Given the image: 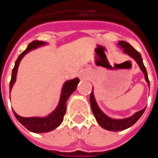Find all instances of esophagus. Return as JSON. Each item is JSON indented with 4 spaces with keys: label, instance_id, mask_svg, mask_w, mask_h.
<instances>
[{
    "label": "esophagus",
    "instance_id": "1",
    "mask_svg": "<svg viewBox=\"0 0 158 158\" xmlns=\"http://www.w3.org/2000/svg\"><path fill=\"white\" fill-rule=\"evenodd\" d=\"M80 77L81 78V79H85V78L87 77V75H86V73L85 72H81L80 73Z\"/></svg>",
    "mask_w": 158,
    "mask_h": 158
}]
</instances>
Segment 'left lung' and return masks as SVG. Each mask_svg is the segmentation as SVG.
I'll return each mask as SVG.
<instances>
[{
    "instance_id": "8db88e82",
    "label": "left lung",
    "mask_w": 158,
    "mask_h": 158,
    "mask_svg": "<svg viewBox=\"0 0 158 158\" xmlns=\"http://www.w3.org/2000/svg\"><path fill=\"white\" fill-rule=\"evenodd\" d=\"M118 45H119L121 48L123 49V52L125 54H127L129 56H131V58L135 60V62L138 63V65L140 67L141 70L144 73L145 79L147 81L149 87H150V81H149V78H148L146 69L144 64H143V62H142V55L140 54V53L139 51H137L132 46L130 45L129 43L125 41H119ZM90 104H91L92 111H93V115H94L96 121L100 124V126L104 128V129L111 131H123V130L131 127L137 121L139 120L140 117L142 115V114L144 113L145 110H146V107H145V108H143L141 111H139L138 112L134 114L132 116L129 117V118H122V119H114V118H111L107 116V115H106L100 109V107H98V105L96 104V100H95L93 91H92L91 94H90Z\"/></svg>"
}]
</instances>
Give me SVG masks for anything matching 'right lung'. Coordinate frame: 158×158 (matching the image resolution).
<instances>
[{"label":"right lung","instance_id":"right-lung-1","mask_svg":"<svg viewBox=\"0 0 158 158\" xmlns=\"http://www.w3.org/2000/svg\"><path fill=\"white\" fill-rule=\"evenodd\" d=\"M47 44V43L43 41H39V40H35L29 43L27 49L23 52L19 54L17 60L16 61L15 66L12 69V77H11L10 84H9V91H11L14 83L16 81V73H17V69L19 67V64L24 56L25 54L28 53L29 51L35 49L39 47H41L43 45ZM79 83V79L78 78H74L73 80L67 81L64 84L63 87L62 89V93H61V97H60L59 104L58 107L51 114L47 117H30V118H24L18 115L15 111H13L14 115L17 118L20 123L23 127L27 128L28 131L34 132V133H45V132H49V131H53L56 127H58L60 124L62 123L63 121V117L65 114L66 111V101L71 94L76 90L77 86Z\"/></svg>","mask_w":158,"mask_h":158}]
</instances>
